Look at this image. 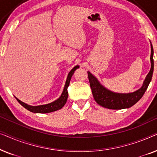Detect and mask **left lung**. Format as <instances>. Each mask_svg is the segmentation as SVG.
Wrapping results in <instances>:
<instances>
[{
  "mask_svg": "<svg viewBox=\"0 0 157 157\" xmlns=\"http://www.w3.org/2000/svg\"><path fill=\"white\" fill-rule=\"evenodd\" d=\"M151 69L146 76L142 86L137 91L128 94H120L109 91L101 84L98 79L88 71V76L94 100L98 105L109 109H128L139 101L147 91L154 71V50L151 44Z\"/></svg>",
  "mask_w": 157,
  "mask_h": 157,
  "instance_id": "1",
  "label": "left lung"
}]
</instances>
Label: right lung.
<instances>
[{"label":"right lung","mask_w":157,"mask_h":157,"mask_svg":"<svg viewBox=\"0 0 157 157\" xmlns=\"http://www.w3.org/2000/svg\"><path fill=\"white\" fill-rule=\"evenodd\" d=\"M78 68H79L78 66H76L75 67H74L71 70V71L68 73V74L67 79H66L65 86H64L63 91L62 92L61 96H60L57 100L50 103V104L40 105V106H30V105L25 104L24 102L21 101L18 99V98H17L16 96H15V97H16L17 101H18L19 104H20L21 106H23L25 109H26L27 110L31 111V112L33 113H51V112H53V111L59 110V109H61L62 107L66 104V101H67V98H68L67 89L68 86H69L71 78V77L73 76V74H74L75 71Z\"/></svg>","instance_id":"1"}]
</instances>
